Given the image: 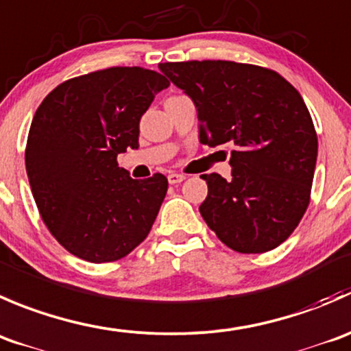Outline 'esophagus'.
<instances>
[{"mask_svg":"<svg viewBox=\"0 0 351 351\" xmlns=\"http://www.w3.org/2000/svg\"><path fill=\"white\" fill-rule=\"evenodd\" d=\"M169 184H179V182H182L184 179H186V176H182V174H169Z\"/></svg>","mask_w":351,"mask_h":351,"instance_id":"1","label":"esophagus"}]
</instances>
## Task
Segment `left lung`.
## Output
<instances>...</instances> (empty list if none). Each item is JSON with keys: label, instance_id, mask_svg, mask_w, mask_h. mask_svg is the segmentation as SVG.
<instances>
[{"label": "left lung", "instance_id": "obj_1", "mask_svg": "<svg viewBox=\"0 0 351 351\" xmlns=\"http://www.w3.org/2000/svg\"><path fill=\"white\" fill-rule=\"evenodd\" d=\"M194 102L199 141L230 143V179L204 174L199 213L230 249L271 251L295 230L311 196L317 136L300 93L276 71L234 61L158 64Z\"/></svg>", "mask_w": 351, "mask_h": 351}]
</instances>
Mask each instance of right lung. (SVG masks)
Here are the masks:
<instances>
[{"label":"right lung","mask_w":351,"mask_h":351,"mask_svg":"<svg viewBox=\"0 0 351 351\" xmlns=\"http://www.w3.org/2000/svg\"><path fill=\"white\" fill-rule=\"evenodd\" d=\"M167 86L152 69L109 68L61 83L37 109L27 176L44 223L76 258L116 261L150 232L167 177L131 179L117 155L140 147L141 116Z\"/></svg>","instance_id":"1"}]
</instances>
